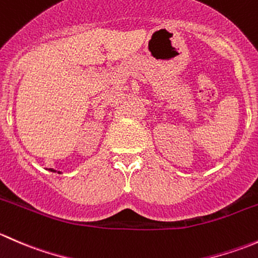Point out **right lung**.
I'll return each instance as SVG.
<instances>
[{
    "label": "right lung",
    "instance_id": "obj_1",
    "mask_svg": "<svg viewBox=\"0 0 258 258\" xmlns=\"http://www.w3.org/2000/svg\"><path fill=\"white\" fill-rule=\"evenodd\" d=\"M49 171H52V172H57L56 170H52V168H49ZM58 173H61V172H59V171H58Z\"/></svg>",
    "mask_w": 258,
    "mask_h": 258
}]
</instances>
